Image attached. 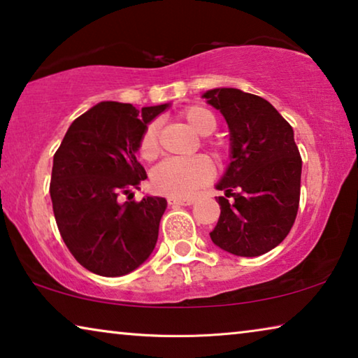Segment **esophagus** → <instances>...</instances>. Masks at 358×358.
<instances>
[{
    "label": "esophagus",
    "instance_id": "esophagus-1",
    "mask_svg": "<svg viewBox=\"0 0 358 358\" xmlns=\"http://www.w3.org/2000/svg\"><path fill=\"white\" fill-rule=\"evenodd\" d=\"M194 202L193 197H169L170 206H191Z\"/></svg>",
    "mask_w": 358,
    "mask_h": 358
}]
</instances>
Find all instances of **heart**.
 Masks as SVG:
<instances>
[{
    "label": "heart",
    "mask_w": 358,
    "mask_h": 358,
    "mask_svg": "<svg viewBox=\"0 0 358 358\" xmlns=\"http://www.w3.org/2000/svg\"><path fill=\"white\" fill-rule=\"evenodd\" d=\"M181 119L199 135H210L217 128V119L209 109L202 106H189L181 110ZM212 152L217 159H222V148L212 146ZM138 154L143 161L151 162L159 156V125L151 122L141 133L138 141ZM213 164L209 157L196 156L191 159H169L152 170L151 183L154 189L170 197L191 196L199 186L206 185L213 177Z\"/></svg>",
    "instance_id": "obj_1"
}]
</instances>
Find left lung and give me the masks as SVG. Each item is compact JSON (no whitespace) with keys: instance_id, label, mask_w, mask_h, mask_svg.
<instances>
[{"instance_id":"obj_1","label":"left lung","mask_w":358,"mask_h":358,"mask_svg":"<svg viewBox=\"0 0 358 358\" xmlns=\"http://www.w3.org/2000/svg\"><path fill=\"white\" fill-rule=\"evenodd\" d=\"M225 117L231 162L217 189L213 244L241 257L268 252L289 234L301 199L302 159L292 127L268 101L236 88L204 94Z\"/></svg>"}]
</instances>
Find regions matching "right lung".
<instances>
[{
	"label": "right lung",
	"instance_id": "1",
	"mask_svg": "<svg viewBox=\"0 0 358 358\" xmlns=\"http://www.w3.org/2000/svg\"><path fill=\"white\" fill-rule=\"evenodd\" d=\"M167 106L96 104L72 122L55 154L50 193L57 228L77 262L96 275L130 273L156 246L167 201H135L131 189L148 178L136 161L141 133Z\"/></svg>",
	"mask_w": 358,
	"mask_h": 358
}]
</instances>
